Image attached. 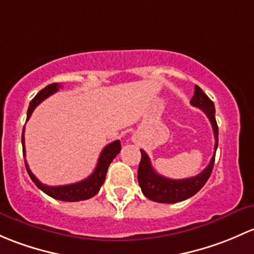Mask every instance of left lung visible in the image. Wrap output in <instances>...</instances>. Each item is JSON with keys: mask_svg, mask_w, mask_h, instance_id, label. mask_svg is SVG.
I'll list each match as a JSON object with an SVG mask.
<instances>
[{"mask_svg": "<svg viewBox=\"0 0 254 254\" xmlns=\"http://www.w3.org/2000/svg\"><path fill=\"white\" fill-rule=\"evenodd\" d=\"M190 104L195 108L200 109L208 116L210 121L211 127H213L214 137H215V146H214V155L211 158L209 165L203 170L197 176L188 177L184 180H171L167 177L161 176L158 172L154 171L151 167L150 159L146 155L144 150L140 149L142 153V159H140L139 167H138V182H139L140 188H142L143 194L150 200L158 203H177L190 198L194 195L208 179L210 177L211 171H213L214 160H215V151L218 148V125L215 120V108L214 103L205 95L204 91L198 85L194 87V95H193Z\"/></svg>", "mask_w": 254, "mask_h": 254, "instance_id": "1", "label": "left lung"}]
</instances>
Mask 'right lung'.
I'll use <instances>...</instances> for the list:
<instances>
[{
  "mask_svg": "<svg viewBox=\"0 0 254 254\" xmlns=\"http://www.w3.org/2000/svg\"><path fill=\"white\" fill-rule=\"evenodd\" d=\"M60 87H61V85H59L57 83H52V84H49L48 87L41 89V90L36 94L35 98H34L29 104V109H28L27 112V121L30 119L31 112L34 111V109H35L41 101H44L46 98H49L50 95L56 93ZM22 145L23 155H24L25 158L24 128H23L22 133ZM120 151H121V142H120V140H115V142L110 143V144L106 145L105 148L103 149V151H101L100 156H99L98 165H96L93 174H91L88 179L72 185L46 186L41 184V182L34 176V174L30 171L29 166H28L27 161H25V167H27V171L28 174H29L31 181L36 185V187L40 188L44 193H46L50 197L55 198V199L64 200V202H79V200H85L94 197V195L99 192V190H100V187L103 186L104 181H105L106 172H108L110 164H111V161L116 158V155Z\"/></svg>",
  "mask_w": 254,
  "mask_h": 254,
  "instance_id": "1",
  "label": "right lung"
}]
</instances>
